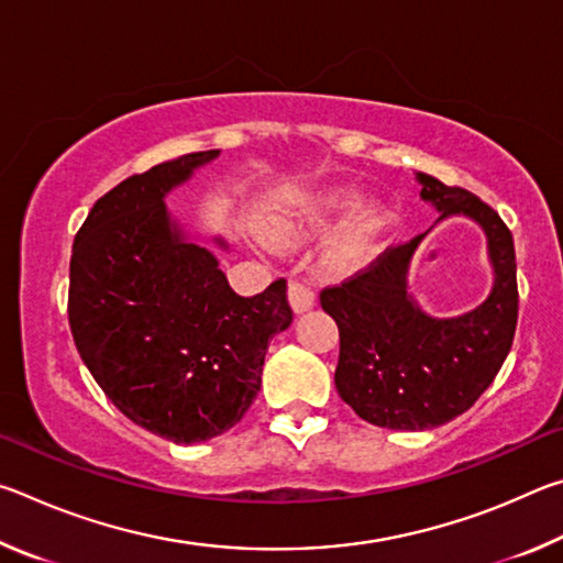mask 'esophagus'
Instances as JSON below:
<instances>
[{
  "label": "esophagus",
  "instance_id": "esophagus-1",
  "mask_svg": "<svg viewBox=\"0 0 563 563\" xmlns=\"http://www.w3.org/2000/svg\"><path fill=\"white\" fill-rule=\"evenodd\" d=\"M288 300H290V308L298 312V316L308 312L310 308H316V292H312L308 285H302V283L288 285Z\"/></svg>",
  "mask_w": 563,
  "mask_h": 563
}]
</instances>
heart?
<instances>
[{
	"label": "heart",
	"mask_w": 563,
	"mask_h": 563,
	"mask_svg": "<svg viewBox=\"0 0 563 563\" xmlns=\"http://www.w3.org/2000/svg\"><path fill=\"white\" fill-rule=\"evenodd\" d=\"M360 206V190L352 186H325L318 190L295 194L288 206L271 211L263 221L268 241L278 247H300L325 235ZM387 213L377 203L360 208L342 223L322 253L325 271L347 275L375 258L379 238L385 233Z\"/></svg>",
	"instance_id": "heart-1"
}]
</instances>
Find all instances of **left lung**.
<instances>
[{"instance_id":"8db88e82","label":"left lung","mask_w":563,"mask_h":563,"mask_svg":"<svg viewBox=\"0 0 563 563\" xmlns=\"http://www.w3.org/2000/svg\"><path fill=\"white\" fill-rule=\"evenodd\" d=\"M422 201L470 218L487 235L492 290L476 308L434 318L409 292V268L427 233L379 255L373 268L325 288L320 305L338 322L335 387L357 417L385 430H434L466 412L507 360L517 330V255L497 211L464 188L417 170Z\"/></svg>"}]
</instances>
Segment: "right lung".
<instances>
[{
    "instance_id": "obj_1",
    "label": "right lung",
    "mask_w": 563,
    "mask_h": 563,
    "mask_svg": "<svg viewBox=\"0 0 563 563\" xmlns=\"http://www.w3.org/2000/svg\"><path fill=\"white\" fill-rule=\"evenodd\" d=\"M221 151H198L131 176L99 198L69 265L76 350L119 412L176 444L213 440L258 397L265 352L288 330V285L231 290L216 253L166 206ZM228 251L223 238H208Z\"/></svg>"
}]
</instances>
